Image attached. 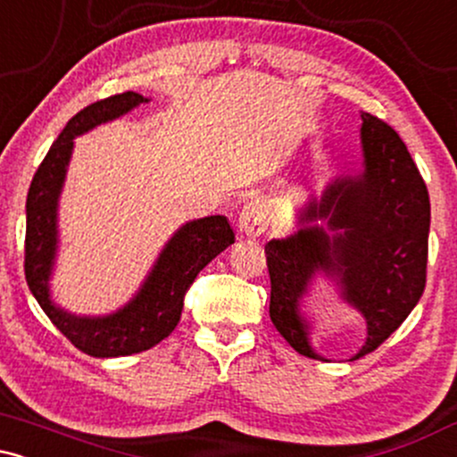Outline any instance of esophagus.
Returning a JSON list of instances; mask_svg holds the SVG:
<instances>
[{
  "mask_svg": "<svg viewBox=\"0 0 457 457\" xmlns=\"http://www.w3.org/2000/svg\"><path fill=\"white\" fill-rule=\"evenodd\" d=\"M269 206H266L262 199H251V202L245 204L243 212L238 217V228L240 232L249 238H255V236H262L269 228Z\"/></svg>",
  "mask_w": 457,
  "mask_h": 457,
  "instance_id": "esophagus-1",
  "label": "esophagus"
}]
</instances>
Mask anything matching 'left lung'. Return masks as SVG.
Here are the masks:
<instances>
[{
  "label": "left lung",
  "mask_w": 457,
  "mask_h": 457,
  "mask_svg": "<svg viewBox=\"0 0 457 457\" xmlns=\"http://www.w3.org/2000/svg\"><path fill=\"white\" fill-rule=\"evenodd\" d=\"M363 162L333 178L322 195L298 208V229L266 249L270 320L309 359L327 361L312 344L303 301L320 275L367 324L365 344L350 361L376 350L412 312L426 287L429 195L400 135L361 113Z\"/></svg>",
  "instance_id": "8db88e82"
}]
</instances>
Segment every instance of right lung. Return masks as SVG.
<instances>
[{"mask_svg": "<svg viewBox=\"0 0 457 457\" xmlns=\"http://www.w3.org/2000/svg\"><path fill=\"white\" fill-rule=\"evenodd\" d=\"M148 101L137 92H124L72 115L34 174L25 204V279L31 295L75 348L98 359L137 354L162 342L180 322L185 292L197 272L234 243V229L223 214L193 219L167 240L127 305L104 316H79L54 301L51 277L60 249L57 211L75 137L122 118Z\"/></svg>", "mask_w": 457, "mask_h": 457, "instance_id": "obj_1", "label": "right lung"}]
</instances>
